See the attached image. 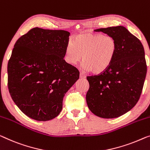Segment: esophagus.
I'll use <instances>...</instances> for the list:
<instances>
[{
	"label": "esophagus",
	"mask_w": 150,
	"mask_h": 150,
	"mask_svg": "<svg viewBox=\"0 0 150 150\" xmlns=\"http://www.w3.org/2000/svg\"><path fill=\"white\" fill-rule=\"evenodd\" d=\"M86 76L83 73H82V72L80 73V78H86Z\"/></svg>",
	"instance_id": "34e87169"
}]
</instances>
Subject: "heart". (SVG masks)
I'll use <instances>...</instances> for the list:
<instances>
[{
	"instance_id": "heart-1",
	"label": "heart",
	"mask_w": 150,
	"mask_h": 150,
	"mask_svg": "<svg viewBox=\"0 0 150 150\" xmlns=\"http://www.w3.org/2000/svg\"><path fill=\"white\" fill-rule=\"evenodd\" d=\"M116 51L117 43L112 37L102 34H81L67 44L64 59L67 63L75 65L83 57V67L99 74L110 66Z\"/></svg>"
}]
</instances>
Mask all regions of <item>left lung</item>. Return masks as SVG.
<instances>
[{"label":"left lung","mask_w":150,"mask_h":150,"mask_svg":"<svg viewBox=\"0 0 150 150\" xmlns=\"http://www.w3.org/2000/svg\"><path fill=\"white\" fill-rule=\"evenodd\" d=\"M112 37L117 51L108 69L101 74L88 76L86 102L91 112L114 118L131 110L139 100L147 73L144 46L123 26L95 30Z\"/></svg>","instance_id":"left-lung-1"}]
</instances>
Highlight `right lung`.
<instances>
[{
    "label": "right lung",
    "mask_w": 150,
    "mask_h": 150,
    "mask_svg": "<svg viewBox=\"0 0 150 150\" xmlns=\"http://www.w3.org/2000/svg\"><path fill=\"white\" fill-rule=\"evenodd\" d=\"M70 33L34 28L17 40L8 62V88L13 102L38 121L57 117L65 93L79 72L63 59Z\"/></svg>",
    "instance_id": "1"
}]
</instances>
